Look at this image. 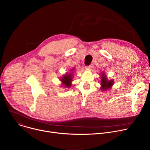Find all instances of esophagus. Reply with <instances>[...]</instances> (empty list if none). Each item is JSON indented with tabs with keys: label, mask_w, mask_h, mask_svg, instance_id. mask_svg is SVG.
<instances>
[{
	"label": "esophagus",
	"mask_w": 150,
	"mask_h": 150,
	"mask_svg": "<svg viewBox=\"0 0 150 150\" xmlns=\"http://www.w3.org/2000/svg\"><path fill=\"white\" fill-rule=\"evenodd\" d=\"M92 67H93V66H92L91 65H88V66H86V67H85V68H86V69H91V68H92Z\"/></svg>",
	"instance_id": "esophagus-1"
}]
</instances>
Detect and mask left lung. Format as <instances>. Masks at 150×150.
<instances>
[{"instance_id":"1","label":"left lung","mask_w":150,"mask_h":150,"mask_svg":"<svg viewBox=\"0 0 150 150\" xmlns=\"http://www.w3.org/2000/svg\"><path fill=\"white\" fill-rule=\"evenodd\" d=\"M101 75H102V78H101V89L102 90H108V88H110V87L113 85V80L108 81L106 76H105L104 73L101 74Z\"/></svg>"}]
</instances>
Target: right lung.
Masks as SVG:
<instances>
[{"instance_id":"add662e5","label":"right lung","mask_w":150,"mask_h":150,"mask_svg":"<svg viewBox=\"0 0 150 150\" xmlns=\"http://www.w3.org/2000/svg\"><path fill=\"white\" fill-rule=\"evenodd\" d=\"M73 71V70H71ZM72 73L71 74H67V75H64L63 76V78H62L61 81L62 82V83H63L64 86H65L67 87H70L71 85V81L72 80Z\"/></svg>"}]
</instances>
